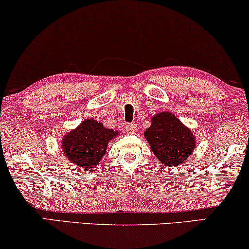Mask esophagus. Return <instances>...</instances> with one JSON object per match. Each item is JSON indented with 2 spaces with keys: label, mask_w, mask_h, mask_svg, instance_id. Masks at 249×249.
I'll return each instance as SVG.
<instances>
[{
  "label": "esophagus",
  "mask_w": 249,
  "mask_h": 249,
  "mask_svg": "<svg viewBox=\"0 0 249 249\" xmlns=\"http://www.w3.org/2000/svg\"><path fill=\"white\" fill-rule=\"evenodd\" d=\"M126 131L128 133H132V134H134L138 131V124L136 123H129L126 125Z\"/></svg>",
  "instance_id": "esophagus-1"
}]
</instances>
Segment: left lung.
<instances>
[{
	"mask_svg": "<svg viewBox=\"0 0 249 249\" xmlns=\"http://www.w3.org/2000/svg\"><path fill=\"white\" fill-rule=\"evenodd\" d=\"M144 136L156 158L163 166H180L193 153L196 140L185 126L170 111H160L151 118V125L145 129Z\"/></svg>",
	"mask_w": 249,
	"mask_h": 249,
	"instance_id": "left-lung-1",
	"label": "left lung"
}]
</instances>
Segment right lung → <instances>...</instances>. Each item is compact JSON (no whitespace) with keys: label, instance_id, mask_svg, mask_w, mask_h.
<instances>
[{"label":"right lung","instance_id":"obj_1","mask_svg":"<svg viewBox=\"0 0 249 249\" xmlns=\"http://www.w3.org/2000/svg\"><path fill=\"white\" fill-rule=\"evenodd\" d=\"M118 134V131L105 127L100 122L88 118L63 136V153L74 166L85 170L92 169L100 163L108 143Z\"/></svg>","mask_w":249,"mask_h":249}]
</instances>
